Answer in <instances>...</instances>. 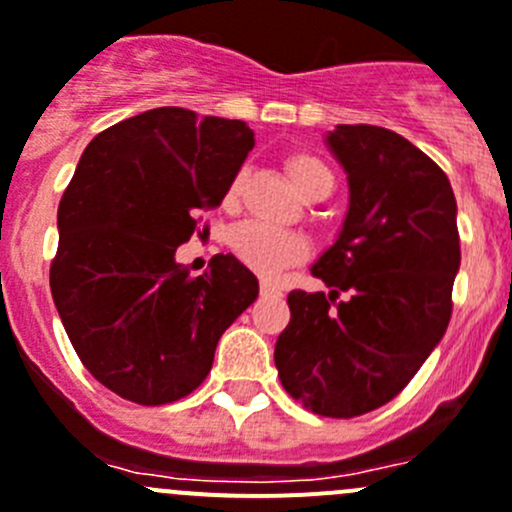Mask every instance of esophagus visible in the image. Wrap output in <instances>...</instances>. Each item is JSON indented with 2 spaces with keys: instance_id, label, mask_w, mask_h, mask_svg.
Wrapping results in <instances>:
<instances>
[{
  "instance_id": "34e87169",
  "label": "esophagus",
  "mask_w": 512,
  "mask_h": 512,
  "mask_svg": "<svg viewBox=\"0 0 512 512\" xmlns=\"http://www.w3.org/2000/svg\"><path fill=\"white\" fill-rule=\"evenodd\" d=\"M260 295L262 297H280L282 292H280V287H277V285H272V282L262 280L260 282Z\"/></svg>"
}]
</instances>
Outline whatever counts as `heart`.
Returning a JSON list of instances; mask_svg holds the SVG:
<instances>
[{
  "label": "heart",
  "mask_w": 512,
  "mask_h": 512,
  "mask_svg": "<svg viewBox=\"0 0 512 512\" xmlns=\"http://www.w3.org/2000/svg\"><path fill=\"white\" fill-rule=\"evenodd\" d=\"M285 170L302 197L310 195L317 187H332V175L325 162L317 160L315 155H307V152H297V155L287 157ZM240 190L242 172H237L227 182L225 192H222V205L235 207L237 200H240ZM232 250L247 267H252L260 275L272 277L282 267L292 265V262L305 255V242L300 237L290 235V232L275 230V227L262 225V222H245L232 235Z\"/></svg>",
  "instance_id": "1"
}]
</instances>
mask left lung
Masks as SVG:
<instances>
[{"mask_svg":"<svg viewBox=\"0 0 512 512\" xmlns=\"http://www.w3.org/2000/svg\"><path fill=\"white\" fill-rule=\"evenodd\" d=\"M325 142L347 175L350 205L312 265L330 292L287 295L275 365L307 410L355 418L390 403L448 330L458 205L445 172L398 132L337 124Z\"/></svg>","mask_w":512,"mask_h":512,"instance_id":"obj_1","label":"left lung"}]
</instances>
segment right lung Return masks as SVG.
Listing matches in <instances>:
<instances>
[{"mask_svg":"<svg viewBox=\"0 0 512 512\" xmlns=\"http://www.w3.org/2000/svg\"><path fill=\"white\" fill-rule=\"evenodd\" d=\"M252 147L240 119L157 107L99 132L79 157L49 287L82 365L119 398L190 395L255 302L257 277L235 255H215L197 277L175 260Z\"/></svg>","mask_w":512,"mask_h":512,"instance_id":"right-lung-1","label":"right lung"}]
</instances>
